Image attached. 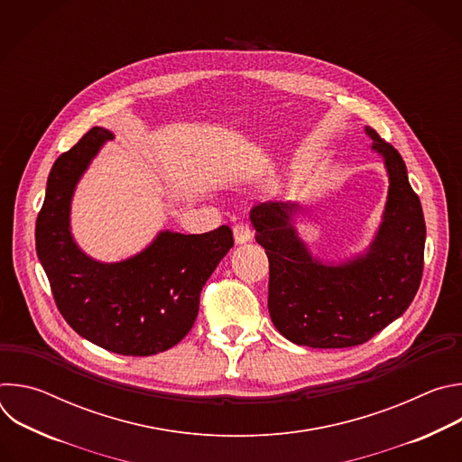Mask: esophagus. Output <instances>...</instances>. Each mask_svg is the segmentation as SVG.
Instances as JSON below:
<instances>
[{
    "label": "esophagus",
    "mask_w": 462,
    "mask_h": 462,
    "mask_svg": "<svg viewBox=\"0 0 462 462\" xmlns=\"http://www.w3.org/2000/svg\"><path fill=\"white\" fill-rule=\"evenodd\" d=\"M234 239H236L237 245L248 243L252 239V230L248 228V225H245V223L234 225Z\"/></svg>",
    "instance_id": "esophagus-1"
}]
</instances>
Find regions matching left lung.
I'll list each match as a JSON object with an SVG mask.
<instances>
[{
  "mask_svg": "<svg viewBox=\"0 0 462 462\" xmlns=\"http://www.w3.org/2000/svg\"><path fill=\"white\" fill-rule=\"evenodd\" d=\"M383 161L389 188L371 243L349 257L325 261L301 239L300 205L265 201L250 210L255 241L269 255V312L296 346L340 349L367 342L413 301L424 267L426 225L401 153L365 125Z\"/></svg>",
  "mask_w": 462,
  "mask_h": 462,
  "instance_id": "8db88e82",
  "label": "left lung"
}]
</instances>
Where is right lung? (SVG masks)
Wrapping results in <instances>:
<instances>
[{"label": "right lung", "instance_id": "add662e5", "mask_svg": "<svg viewBox=\"0 0 462 462\" xmlns=\"http://www.w3.org/2000/svg\"><path fill=\"white\" fill-rule=\"evenodd\" d=\"M115 134L93 127L56 159L36 219V252L58 310L91 344L124 356H152L177 346L199 312V296L234 246L232 230H161L153 241L115 263L88 255L71 232L75 189Z\"/></svg>", "mask_w": 462, "mask_h": 462}]
</instances>
